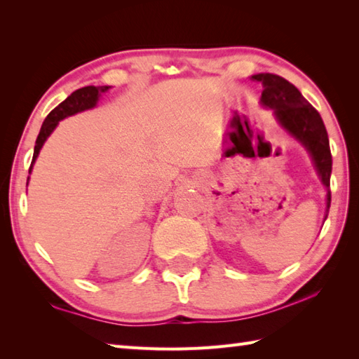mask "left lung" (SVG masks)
I'll return each instance as SVG.
<instances>
[{
  "instance_id": "obj_1",
  "label": "left lung",
  "mask_w": 359,
  "mask_h": 359,
  "mask_svg": "<svg viewBox=\"0 0 359 359\" xmlns=\"http://www.w3.org/2000/svg\"><path fill=\"white\" fill-rule=\"evenodd\" d=\"M252 79L262 84L261 104L273 112V116L283 129L292 138L301 142L316 169L324 187L325 195V217L330 209V173L332 154L325 126L318 110L302 97L301 92L287 79L273 74H257Z\"/></svg>"
}]
</instances>
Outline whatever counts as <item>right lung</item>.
Listing matches in <instances>:
<instances>
[{
    "instance_id": "obj_1",
    "label": "right lung",
    "mask_w": 359,
    "mask_h": 359,
    "mask_svg": "<svg viewBox=\"0 0 359 359\" xmlns=\"http://www.w3.org/2000/svg\"><path fill=\"white\" fill-rule=\"evenodd\" d=\"M109 89H110V86H98V87L86 86V87H83V89H78L72 95H69V97L62 101L61 104H58L49 115H47V118L44 119V123L41 126V130H39L36 142H35L34 158H32L29 173H32V167H34V164L36 161L39 150H41L46 140L50 137L52 132L57 129V126L61 119H65V118L72 116L75 114H79V112H84V110L93 109L95 106H97V102L101 98V95L106 93ZM27 184H29V178H27Z\"/></svg>"
}]
</instances>
